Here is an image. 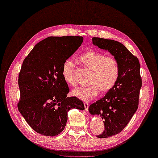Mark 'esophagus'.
<instances>
[{"label":"esophagus","mask_w":158,"mask_h":158,"mask_svg":"<svg viewBox=\"0 0 158 158\" xmlns=\"http://www.w3.org/2000/svg\"><path fill=\"white\" fill-rule=\"evenodd\" d=\"M84 106H85V110L86 111H88L89 103L88 102H84Z\"/></svg>","instance_id":"1"}]
</instances>
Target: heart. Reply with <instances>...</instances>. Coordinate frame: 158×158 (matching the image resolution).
<instances>
[{
	"mask_svg": "<svg viewBox=\"0 0 158 158\" xmlns=\"http://www.w3.org/2000/svg\"><path fill=\"white\" fill-rule=\"evenodd\" d=\"M79 60L87 69L91 70L87 86H81L73 90V94L82 101L89 102L96 98L100 89L107 92L115 85L120 72L118 60L113 56H106L98 51L88 50L79 56ZM75 64L71 59H66L62 66V76L69 85H75L73 69Z\"/></svg>",
	"mask_w": 158,
	"mask_h": 158,
	"instance_id": "b5f03b06",
	"label": "heart"
}]
</instances>
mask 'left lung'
<instances>
[{
    "instance_id": "left-lung-1",
    "label": "left lung",
    "mask_w": 158,
    "mask_h": 158,
    "mask_svg": "<svg viewBox=\"0 0 158 158\" xmlns=\"http://www.w3.org/2000/svg\"><path fill=\"white\" fill-rule=\"evenodd\" d=\"M93 44L110 52L120 65L119 76L115 85L88 109L90 114L104 119L105 128L98 135V138H104L120 133L136 111L142 85L140 65L137 57L120 42L93 37Z\"/></svg>"
}]
</instances>
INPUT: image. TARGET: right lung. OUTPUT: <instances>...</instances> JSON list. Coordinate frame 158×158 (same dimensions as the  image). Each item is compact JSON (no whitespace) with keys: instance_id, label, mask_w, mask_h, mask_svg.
<instances>
[{"instance_id":"add662e5","label":"right lung","mask_w":158,"mask_h":158,"mask_svg":"<svg viewBox=\"0 0 158 158\" xmlns=\"http://www.w3.org/2000/svg\"><path fill=\"white\" fill-rule=\"evenodd\" d=\"M82 42V37H47L35 46L22 65L18 110L30 127L43 135L61 133L70 110H85L81 99L67 98L69 87L62 76L64 61Z\"/></svg>"}]
</instances>
